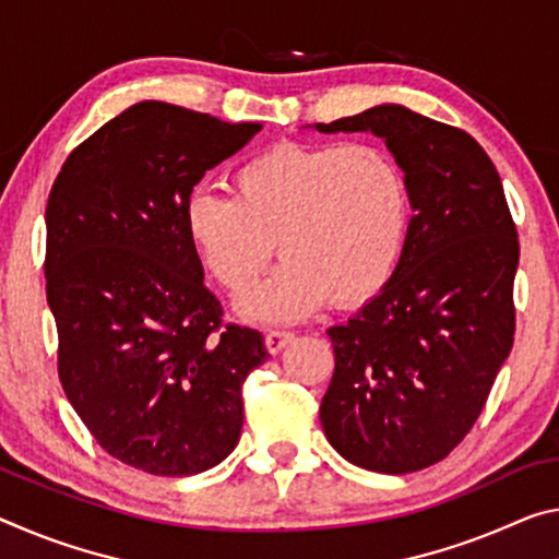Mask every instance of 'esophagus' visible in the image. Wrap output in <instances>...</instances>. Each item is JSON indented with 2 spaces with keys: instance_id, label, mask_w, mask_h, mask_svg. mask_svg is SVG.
<instances>
[{
  "instance_id": "34e87169",
  "label": "esophagus",
  "mask_w": 559,
  "mask_h": 559,
  "mask_svg": "<svg viewBox=\"0 0 559 559\" xmlns=\"http://www.w3.org/2000/svg\"><path fill=\"white\" fill-rule=\"evenodd\" d=\"M296 338L294 331H281V328H276V331H269L265 333V348H269V353H281L286 345Z\"/></svg>"
}]
</instances>
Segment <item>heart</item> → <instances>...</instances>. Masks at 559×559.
I'll return each instance as SVG.
<instances>
[{
    "label": "heart",
    "instance_id": "1",
    "mask_svg": "<svg viewBox=\"0 0 559 559\" xmlns=\"http://www.w3.org/2000/svg\"><path fill=\"white\" fill-rule=\"evenodd\" d=\"M234 197L197 191L186 231L201 263L234 298L251 294L276 253L283 261L243 311L294 321L333 298H373L395 276L411 231V186L378 144H278L231 176Z\"/></svg>",
    "mask_w": 559,
    "mask_h": 559
}]
</instances>
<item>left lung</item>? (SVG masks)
<instances>
[{
    "instance_id": "8db88e82",
    "label": "left lung",
    "mask_w": 559,
    "mask_h": 559,
    "mask_svg": "<svg viewBox=\"0 0 559 559\" xmlns=\"http://www.w3.org/2000/svg\"><path fill=\"white\" fill-rule=\"evenodd\" d=\"M316 129L383 136L415 211L395 276L348 323L328 328L325 438L366 471H423L473 430L512 350L515 221L498 168L463 129L397 104Z\"/></svg>"
}]
</instances>
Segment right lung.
I'll use <instances>...</instances> for the list:
<instances>
[{"label":"right lung","mask_w":559,"mask_h":559,"mask_svg":"<svg viewBox=\"0 0 559 559\" xmlns=\"http://www.w3.org/2000/svg\"><path fill=\"white\" fill-rule=\"evenodd\" d=\"M259 121L141 102L82 141L47 203V300L69 403L111 457L181 477L241 438L243 383L269 358L203 283L186 203Z\"/></svg>","instance_id":"obj_1"}]
</instances>
